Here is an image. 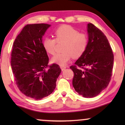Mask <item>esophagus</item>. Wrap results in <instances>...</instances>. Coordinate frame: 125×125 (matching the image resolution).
Masks as SVG:
<instances>
[{
  "instance_id": "obj_1",
  "label": "esophagus",
  "mask_w": 125,
  "mask_h": 125,
  "mask_svg": "<svg viewBox=\"0 0 125 125\" xmlns=\"http://www.w3.org/2000/svg\"><path fill=\"white\" fill-rule=\"evenodd\" d=\"M60 68H61V70H62V71H64V70L66 68V66L61 65V66H60Z\"/></svg>"
}]
</instances>
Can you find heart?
Wrapping results in <instances>:
<instances>
[{"instance_id": "b5f03b06", "label": "heart", "mask_w": 125, "mask_h": 125, "mask_svg": "<svg viewBox=\"0 0 125 125\" xmlns=\"http://www.w3.org/2000/svg\"><path fill=\"white\" fill-rule=\"evenodd\" d=\"M55 39L46 37L42 41V45L47 52L52 55L55 54L57 43L64 42L62 52L56 54L52 59L53 62L64 65L71 58L78 59L84 54L89 44V39L85 33L68 25H63L54 31Z\"/></svg>"}]
</instances>
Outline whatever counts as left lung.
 <instances>
[{
    "label": "left lung",
    "mask_w": 125,
    "mask_h": 125,
    "mask_svg": "<svg viewBox=\"0 0 125 125\" xmlns=\"http://www.w3.org/2000/svg\"><path fill=\"white\" fill-rule=\"evenodd\" d=\"M89 44L74 65L72 84L80 95L97 96L109 85L113 68L114 54L107 37L92 23L88 24Z\"/></svg>",
    "instance_id": "left-lung-1"
}]
</instances>
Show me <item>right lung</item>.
<instances>
[{
	"mask_svg": "<svg viewBox=\"0 0 125 125\" xmlns=\"http://www.w3.org/2000/svg\"><path fill=\"white\" fill-rule=\"evenodd\" d=\"M51 25L27 24L13 42L11 65L18 88L26 96L38 100L53 92L61 69L48 65L49 58L42 45V36Z\"/></svg>",
	"mask_w": 125,
	"mask_h": 125,
	"instance_id": "obj_1",
	"label": "right lung"
}]
</instances>
